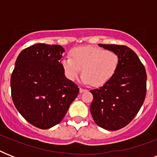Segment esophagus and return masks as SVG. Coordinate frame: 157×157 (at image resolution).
I'll list each match as a JSON object with an SVG mask.
<instances>
[{"instance_id":"34e87169","label":"esophagus","mask_w":157,"mask_h":157,"mask_svg":"<svg viewBox=\"0 0 157 157\" xmlns=\"http://www.w3.org/2000/svg\"><path fill=\"white\" fill-rule=\"evenodd\" d=\"M87 90L86 89H82V88H80V93H84V92H86Z\"/></svg>"}]
</instances>
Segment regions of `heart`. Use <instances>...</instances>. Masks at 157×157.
<instances>
[{
	"label": "heart",
	"instance_id": "obj_1",
	"mask_svg": "<svg viewBox=\"0 0 157 157\" xmlns=\"http://www.w3.org/2000/svg\"><path fill=\"white\" fill-rule=\"evenodd\" d=\"M61 63L65 76L70 81H75L81 71L82 83L100 86L109 81L117 71L119 57L112 50L83 46L71 50V58H64Z\"/></svg>",
	"mask_w": 157,
	"mask_h": 157
}]
</instances>
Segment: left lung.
<instances>
[{
	"instance_id": "8db88e82",
	"label": "left lung",
	"mask_w": 157,
	"mask_h": 157,
	"mask_svg": "<svg viewBox=\"0 0 157 157\" xmlns=\"http://www.w3.org/2000/svg\"><path fill=\"white\" fill-rule=\"evenodd\" d=\"M119 57V65L112 78L98 89L90 90V112L98 126L117 130L134 119L144 103L147 91L145 67L137 54L125 45H103Z\"/></svg>"
}]
</instances>
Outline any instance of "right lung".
<instances>
[{
  "instance_id": "1",
  "label": "right lung",
  "mask_w": 157,
  "mask_h": 157,
  "mask_svg": "<svg viewBox=\"0 0 157 157\" xmlns=\"http://www.w3.org/2000/svg\"><path fill=\"white\" fill-rule=\"evenodd\" d=\"M63 52L61 45L39 43L24 49L16 59L10 80L13 104L40 129L59 124L79 94L78 86L64 74Z\"/></svg>"
}]
</instances>
